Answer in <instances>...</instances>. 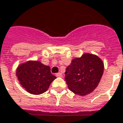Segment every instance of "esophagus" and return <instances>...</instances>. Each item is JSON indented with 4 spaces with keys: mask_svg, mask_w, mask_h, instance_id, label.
<instances>
[{
    "mask_svg": "<svg viewBox=\"0 0 123 123\" xmlns=\"http://www.w3.org/2000/svg\"><path fill=\"white\" fill-rule=\"evenodd\" d=\"M56 76L57 77H61L62 76V75L61 73H56Z\"/></svg>",
    "mask_w": 123,
    "mask_h": 123,
    "instance_id": "esophagus-1",
    "label": "esophagus"
}]
</instances>
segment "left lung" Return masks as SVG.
I'll return each instance as SVG.
<instances>
[{
  "label": "left lung",
  "mask_w": 123,
  "mask_h": 123,
  "mask_svg": "<svg viewBox=\"0 0 123 123\" xmlns=\"http://www.w3.org/2000/svg\"><path fill=\"white\" fill-rule=\"evenodd\" d=\"M104 68L103 62L96 55L87 53L73 59L65 71L68 89L79 96L92 92L100 83Z\"/></svg>",
  "instance_id": "left-lung-1"
}]
</instances>
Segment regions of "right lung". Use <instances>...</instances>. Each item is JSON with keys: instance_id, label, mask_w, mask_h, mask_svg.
Here are the masks:
<instances>
[{"instance_id": "right-lung-1", "label": "right lung", "mask_w": 123, "mask_h": 123, "mask_svg": "<svg viewBox=\"0 0 123 123\" xmlns=\"http://www.w3.org/2000/svg\"><path fill=\"white\" fill-rule=\"evenodd\" d=\"M16 75L23 88L34 95L46 92L52 81L56 78L51 73L50 67L33 61L20 65Z\"/></svg>"}]
</instances>
